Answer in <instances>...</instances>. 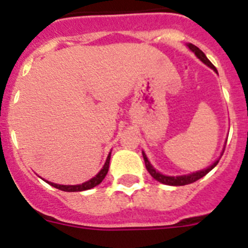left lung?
I'll return each mask as SVG.
<instances>
[{
    "label": "left lung",
    "instance_id": "obj_1",
    "mask_svg": "<svg viewBox=\"0 0 248 248\" xmlns=\"http://www.w3.org/2000/svg\"><path fill=\"white\" fill-rule=\"evenodd\" d=\"M187 46H189L190 49H191L192 52H194V53L196 54V56H198L203 63H205V64L209 65L210 68H212V69H214V71L217 73V69H216V68H215V65L210 62L209 59H207V57L205 56V53H203L200 48L196 47V46L192 45V43H190V45H187ZM143 157H144V161H145V168H146V170L149 171V174L154 177L155 180L159 181V183L165 184V185H171V186H183V185H189V184L195 183V181H198L199 179H201V177L205 176L207 172L211 171L212 169L217 165V163H218V160H217V161H215V163L212 164L210 168L205 169V170H201V171H198V172H192V174H190V175H184V176H166V175L160 174L159 171H156V170H155V169L151 166V164L149 163L148 157H146V155L144 154V153H143Z\"/></svg>",
    "mask_w": 248,
    "mask_h": 248
}]
</instances>
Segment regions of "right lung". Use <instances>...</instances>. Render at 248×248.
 <instances>
[{"mask_svg":"<svg viewBox=\"0 0 248 248\" xmlns=\"http://www.w3.org/2000/svg\"><path fill=\"white\" fill-rule=\"evenodd\" d=\"M109 161H110V154L108 155V159H107V161H105V164H104V166H103L102 170H100V171L98 172V174L95 175L93 179H91V180L87 181V183L82 184V185H58V184L49 183V181H47V183L49 184V185L53 186V187H56V189L62 190V191L77 192V191H84V190H89V189H92V187H94V186L99 185V184L103 181V179L105 177V175L108 174Z\"/></svg>","mask_w":248,"mask_h":248,"instance_id":"right-lung-1","label":"right lung"}]
</instances>
